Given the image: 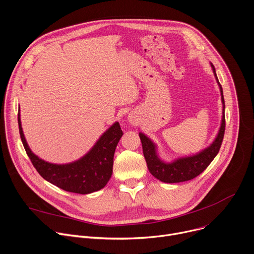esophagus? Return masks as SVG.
I'll use <instances>...</instances> for the list:
<instances>
[{"instance_id":"obj_1","label":"esophagus","mask_w":254,"mask_h":254,"mask_svg":"<svg viewBox=\"0 0 254 254\" xmlns=\"http://www.w3.org/2000/svg\"><path fill=\"white\" fill-rule=\"evenodd\" d=\"M129 122H130L131 124H134V123H135V121H134V120H132V119H130V120H129Z\"/></svg>"}]
</instances>
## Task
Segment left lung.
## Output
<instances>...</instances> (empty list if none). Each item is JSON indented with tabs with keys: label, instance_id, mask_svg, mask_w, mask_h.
I'll list each match as a JSON object with an SVG mask.
<instances>
[{
	"label": "left lung",
	"instance_id": "obj_1",
	"mask_svg": "<svg viewBox=\"0 0 254 254\" xmlns=\"http://www.w3.org/2000/svg\"><path fill=\"white\" fill-rule=\"evenodd\" d=\"M212 68L221 90L222 102H223V118H222V125L220 127L219 133L214 143L209 148H206L205 150H203L202 152L196 155L186 157V158H180L174 161V162L168 164V163L162 162V161L158 158L155 151V145L144 133L140 132V137H141V142L143 146V153L146 159L148 169L154 177H156L161 181L166 182V183H176V182H182V181H188V180L193 179L194 177L199 175L203 170H205V168L211 164V162L220 151L224 133H225V127H226L225 100L223 96V89L218 80L214 64H212Z\"/></svg>",
	"mask_w": 254,
	"mask_h": 254
}]
</instances>
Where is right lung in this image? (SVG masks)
I'll use <instances>...</instances> for the list:
<instances>
[{
	"label": "right lung",
	"mask_w": 254,
	"mask_h": 254,
	"mask_svg": "<svg viewBox=\"0 0 254 254\" xmlns=\"http://www.w3.org/2000/svg\"><path fill=\"white\" fill-rule=\"evenodd\" d=\"M19 133L32 165L45 180L70 192L87 194L103 189L112 174L113 156L124 134L119 123L106 130L96 145L83 158L74 163L57 165L39 159L29 149L23 134L18 112Z\"/></svg>",
	"instance_id": "obj_1"
}]
</instances>
